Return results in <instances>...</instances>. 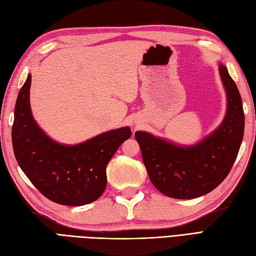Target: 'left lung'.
<instances>
[{
	"mask_svg": "<svg viewBox=\"0 0 256 256\" xmlns=\"http://www.w3.org/2000/svg\"><path fill=\"white\" fill-rule=\"evenodd\" d=\"M219 72L228 97L219 128L196 145L182 146L145 131L134 134L150 182L164 196L187 200L207 194L226 180L242 142L244 114L242 96L228 68Z\"/></svg>",
	"mask_w": 256,
	"mask_h": 256,
	"instance_id": "obj_1",
	"label": "left lung"
}]
</instances>
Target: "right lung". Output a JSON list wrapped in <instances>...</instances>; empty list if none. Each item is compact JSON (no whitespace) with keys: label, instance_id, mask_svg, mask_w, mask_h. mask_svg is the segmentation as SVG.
<instances>
[{"label":"right lung","instance_id":"add662e5","mask_svg":"<svg viewBox=\"0 0 256 256\" xmlns=\"http://www.w3.org/2000/svg\"><path fill=\"white\" fill-rule=\"evenodd\" d=\"M28 74L14 106L12 131L14 157L42 194L54 203L82 206L98 200L106 187V168L118 147L131 136L129 127L110 130L80 144L53 141L34 120Z\"/></svg>","mask_w":256,"mask_h":256}]
</instances>
